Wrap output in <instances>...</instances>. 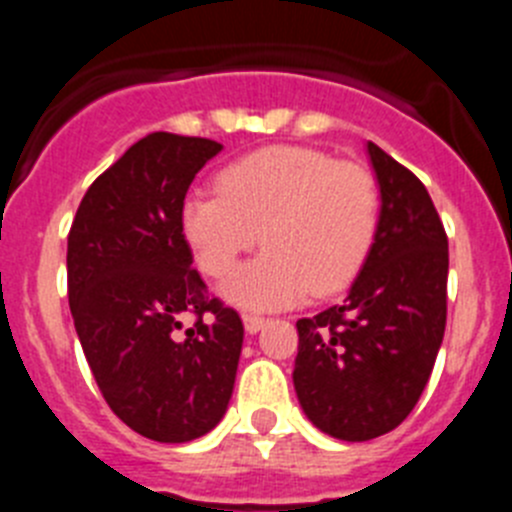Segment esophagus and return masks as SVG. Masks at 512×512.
<instances>
[{"label":"esophagus","instance_id":"34e87169","mask_svg":"<svg viewBox=\"0 0 512 512\" xmlns=\"http://www.w3.org/2000/svg\"><path fill=\"white\" fill-rule=\"evenodd\" d=\"M243 325H246L248 333H256V330L264 328L266 318H261V315H253V312H246V315H243Z\"/></svg>","mask_w":512,"mask_h":512}]
</instances>
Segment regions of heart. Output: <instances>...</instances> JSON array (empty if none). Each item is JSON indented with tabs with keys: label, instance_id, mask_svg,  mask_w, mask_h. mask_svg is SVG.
<instances>
[{
	"label": "heart",
	"instance_id": "heart-1",
	"mask_svg": "<svg viewBox=\"0 0 512 512\" xmlns=\"http://www.w3.org/2000/svg\"><path fill=\"white\" fill-rule=\"evenodd\" d=\"M217 194H192L182 230L207 277L225 279L246 253H266L225 284L248 310L328 297L359 277L382 220V192L366 166L307 146H269L215 176Z\"/></svg>",
	"mask_w": 512,
	"mask_h": 512
}]
</instances>
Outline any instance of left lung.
Returning a JSON list of instances; mask_svg holds the SVG:
<instances>
[{"instance_id":"obj_1","label":"left lung","mask_w":512,"mask_h":512,"mask_svg":"<svg viewBox=\"0 0 512 512\" xmlns=\"http://www.w3.org/2000/svg\"><path fill=\"white\" fill-rule=\"evenodd\" d=\"M382 220L346 300L297 320L295 390L341 441L395 431L413 413L446 330L449 238L418 176L369 140Z\"/></svg>"}]
</instances>
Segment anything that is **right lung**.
<instances>
[{"instance_id":"add662e5","label":"right lung","mask_w":512,"mask_h":512,"mask_svg":"<svg viewBox=\"0 0 512 512\" xmlns=\"http://www.w3.org/2000/svg\"><path fill=\"white\" fill-rule=\"evenodd\" d=\"M220 151L194 135L140 138L94 179L69 230L76 336L112 413L151 441L205 436L233 395L243 320L207 292L182 230L189 184Z\"/></svg>"}]
</instances>
